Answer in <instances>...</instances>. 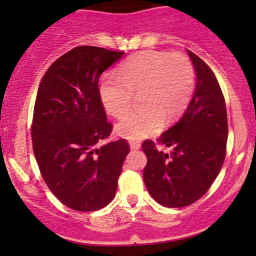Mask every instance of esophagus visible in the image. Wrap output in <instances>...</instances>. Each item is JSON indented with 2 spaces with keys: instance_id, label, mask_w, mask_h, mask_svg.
I'll return each instance as SVG.
<instances>
[{
  "instance_id": "obj_1",
  "label": "esophagus",
  "mask_w": 256,
  "mask_h": 256,
  "mask_svg": "<svg viewBox=\"0 0 256 256\" xmlns=\"http://www.w3.org/2000/svg\"><path fill=\"white\" fill-rule=\"evenodd\" d=\"M141 147V144H138V142H135V141H130V148L131 150H138Z\"/></svg>"
}]
</instances>
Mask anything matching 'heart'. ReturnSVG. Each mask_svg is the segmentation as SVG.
I'll return each mask as SVG.
<instances>
[{
    "label": "heart",
    "mask_w": 256,
    "mask_h": 256,
    "mask_svg": "<svg viewBox=\"0 0 256 256\" xmlns=\"http://www.w3.org/2000/svg\"><path fill=\"white\" fill-rule=\"evenodd\" d=\"M194 88V69L184 54L146 50L128 59L116 73L106 74L99 94L104 109L121 118L132 104L134 92H141L142 108L126 114L116 131L128 140H142L184 112Z\"/></svg>",
    "instance_id": "obj_1"
}]
</instances>
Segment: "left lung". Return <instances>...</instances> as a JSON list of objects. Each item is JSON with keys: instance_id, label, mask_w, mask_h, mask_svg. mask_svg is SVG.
<instances>
[{"instance_id": "obj_1", "label": "left lung", "mask_w": 256, "mask_h": 256, "mask_svg": "<svg viewBox=\"0 0 256 256\" xmlns=\"http://www.w3.org/2000/svg\"><path fill=\"white\" fill-rule=\"evenodd\" d=\"M187 52L197 85L180 121L158 138L171 147V154L158 151L150 140L142 144L147 190L157 203L171 208L190 206L206 194L223 166L228 140L226 108L218 80L200 56Z\"/></svg>"}]
</instances>
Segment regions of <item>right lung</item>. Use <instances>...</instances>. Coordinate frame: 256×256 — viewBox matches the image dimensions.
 I'll use <instances>...</instances> for the list:
<instances>
[{
  "instance_id": "add662e5",
  "label": "right lung",
  "mask_w": 256,
  "mask_h": 256,
  "mask_svg": "<svg viewBox=\"0 0 256 256\" xmlns=\"http://www.w3.org/2000/svg\"><path fill=\"white\" fill-rule=\"evenodd\" d=\"M122 56L76 47L49 66L38 88L33 152L49 190L74 210H98L112 202L130 151L124 138L96 147L112 130L100 100L99 78Z\"/></svg>"
}]
</instances>
